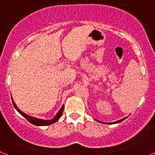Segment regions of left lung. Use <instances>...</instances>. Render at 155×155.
Returning <instances> with one entry per match:
<instances>
[{"label": "left lung", "instance_id": "1", "mask_svg": "<svg viewBox=\"0 0 155 155\" xmlns=\"http://www.w3.org/2000/svg\"><path fill=\"white\" fill-rule=\"evenodd\" d=\"M126 118H127V117H126ZM126 118L122 119V120H118V121H116V122H114V123H109V124H119V123H120V122H122V121H123V120H125Z\"/></svg>", "mask_w": 155, "mask_h": 155}]
</instances>
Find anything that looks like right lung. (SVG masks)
Instances as JSON below:
<instances>
[{
  "label": "right lung",
  "instance_id": "1",
  "mask_svg": "<svg viewBox=\"0 0 155 155\" xmlns=\"http://www.w3.org/2000/svg\"><path fill=\"white\" fill-rule=\"evenodd\" d=\"M12 103H13V105H14V107L15 108L16 110H17L18 112V113L21 115V116H24L25 118L26 119V120H28L29 123H31V124H32L33 125H35V126H47V125H50V124H54V123H56V122H57L59 119L61 118V116H62V113H63V112H64V105H63L62 107L61 108V109L58 111V113L56 114V116H54V117H53L52 120H41V119L35 118V117H33V116H28V115L24 113L23 112H21V111L17 107V105H16V104L15 103V102H14L13 99H12Z\"/></svg>",
  "mask_w": 155,
  "mask_h": 155
}]
</instances>
